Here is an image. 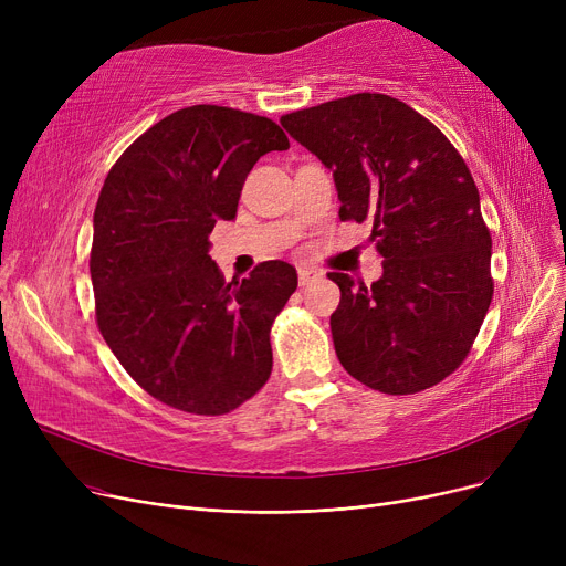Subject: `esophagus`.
I'll return each mask as SVG.
<instances>
[{"label":"esophagus","mask_w":566,"mask_h":566,"mask_svg":"<svg viewBox=\"0 0 566 566\" xmlns=\"http://www.w3.org/2000/svg\"><path fill=\"white\" fill-rule=\"evenodd\" d=\"M318 277H323V273L318 271V268H298V282H301V286H305V284L318 280Z\"/></svg>","instance_id":"obj_1"}]
</instances>
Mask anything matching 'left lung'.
<instances>
[{
	"label": "left lung",
	"instance_id": "obj_1",
	"mask_svg": "<svg viewBox=\"0 0 566 566\" xmlns=\"http://www.w3.org/2000/svg\"><path fill=\"white\" fill-rule=\"evenodd\" d=\"M333 171L339 218L371 220L382 275L328 273L342 301L331 331L342 367L367 388L415 395L450 376L489 312L491 233L457 148L385 94H353L280 118Z\"/></svg>",
	"mask_w": 566,
	"mask_h": 566
}]
</instances>
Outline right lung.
<instances>
[{
  "label": "right lung",
  "mask_w": 566,
  "mask_h": 566,
  "mask_svg": "<svg viewBox=\"0 0 566 566\" xmlns=\"http://www.w3.org/2000/svg\"><path fill=\"white\" fill-rule=\"evenodd\" d=\"M271 118L192 105L139 135L109 169L94 211L96 321L116 360L158 401L224 415L273 369L271 325L298 286L286 261L224 282L208 256L254 163L286 151Z\"/></svg>",
  "instance_id": "right-lung-1"
}]
</instances>
